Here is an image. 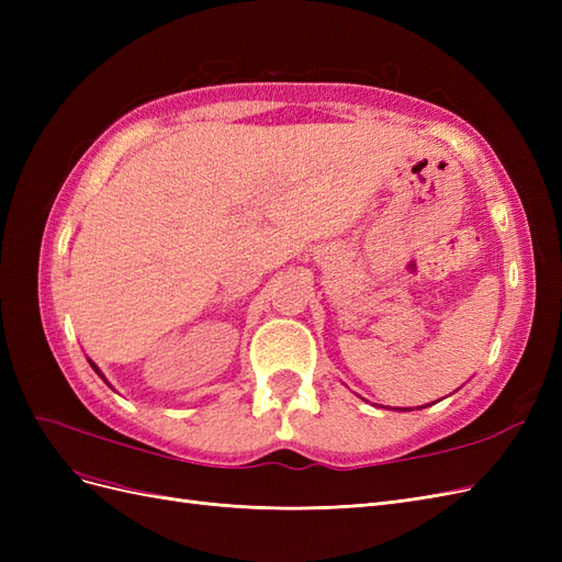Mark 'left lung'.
<instances>
[{
    "label": "left lung",
    "instance_id": "obj_1",
    "mask_svg": "<svg viewBox=\"0 0 562 562\" xmlns=\"http://www.w3.org/2000/svg\"><path fill=\"white\" fill-rule=\"evenodd\" d=\"M403 411H405V407H403Z\"/></svg>",
    "mask_w": 562,
    "mask_h": 562
}]
</instances>
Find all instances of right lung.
Segmentation results:
<instances>
[{
    "instance_id": "obj_1",
    "label": "right lung",
    "mask_w": 562,
    "mask_h": 562,
    "mask_svg": "<svg viewBox=\"0 0 562 562\" xmlns=\"http://www.w3.org/2000/svg\"><path fill=\"white\" fill-rule=\"evenodd\" d=\"M89 363H91V368H93V370H95V372H98V375H100V378H103V372H100V370H98V366H95V363H93V361H91V359H89ZM103 380H105V378H103Z\"/></svg>"
}]
</instances>
